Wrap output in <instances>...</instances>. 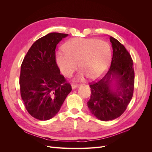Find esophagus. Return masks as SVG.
<instances>
[{
    "label": "esophagus",
    "mask_w": 152,
    "mask_h": 152,
    "mask_svg": "<svg viewBox=\"0 0 152 152\" xmlns=\"http://www.w3.org/2000/svg\"><path fill=\"white\" fill-rule=\"evenodd\" d=\"M77 87H78L77 84H72V89H74L77 88Z\"/></svg>",
    "instance_id": "esophagus-1"
}]
</instances>
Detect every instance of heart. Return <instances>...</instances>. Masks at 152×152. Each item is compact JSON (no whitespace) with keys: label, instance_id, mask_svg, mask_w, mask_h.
<instances>
[{"label":"heart","instance_id":"1","mask_svg":"<svg viewBox=\"0 0 152 152\" xmlns=\"http://www.w3.org/2000/svg\"><path fill=\"white\" fill-rule=\"evenodd\" d=\"M64 53L56 55V62L63 75H72L79 66L81 70L76 77L83 80L86 76L98 79L107 70L112 52L109 44L94 38H73L68 40L63 47Z\"/></svg>","mask_w":152,"mask_h":152}]
</instances>
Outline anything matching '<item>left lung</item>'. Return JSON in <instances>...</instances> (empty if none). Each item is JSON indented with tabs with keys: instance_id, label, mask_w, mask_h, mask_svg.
I'll list each match as a JSON object with an SVG mask.
<instances>
[{
	"instance_id": "1",
	"label": "left lung",
	"mask_w": 152,
	"mask_h": 152,
	"mask_svg": "<svg viewBox=\"0 0 152 152\" xmlns=\"http://www.w3.org/2000/svg\"><path fill=\"white\" fill-rule=\"evenodd\" d=\"M113 55L109 70L100 80L89 85L91 98L87 106L100 121H108L125 112L133 95L134 71L131 55L125 47L110 37Z\"/></svg>"
}]
</instances>
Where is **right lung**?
Returning <instances> with one entry per match:
<instances>
[{
  "label": "right lung",
  "instance_id": "obj_1",
  "mask_svg": "<svg viewBox=\"0 0 152 152\" xmlns=\"http://www.w3.org/2000/svg\"><path fill=\"white\" fill-rule=\"evenodd\" d=\"M68 35L50 33L32 44L21 66L20 93L30 115L48 121L60 110L72 91L56 62L57 44Z\"/></svg>",
  "mask_w": 152,
  "mask_h": 152
}]
</instances>
